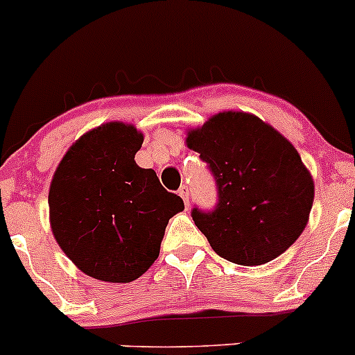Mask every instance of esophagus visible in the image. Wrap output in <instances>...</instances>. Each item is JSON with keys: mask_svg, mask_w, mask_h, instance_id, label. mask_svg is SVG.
Here are the masks:
<instances>
[{"mask_svg": "<svg viewBox=\"0 0 355 355\" xmlns=\"http://www.w3.org/2000/svg\"><path fill=\"white\" fill-rule=\"evenodd\" d=\"M178 196H180V198L184 199L185 208H187V206H189V196H191V194H189V187H187V185H182V187L178 189Z\"/></svg>", "mask_w": 355, "mask_h": 355, "instance_id": "34e87169", "label": "esophagus"}]
</instances>
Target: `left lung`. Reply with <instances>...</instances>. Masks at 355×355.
<instances>
[{
	"label": "left lung",
	"instance_id": "left-lung-1",
	"mask_svg": "<svg viewBox=\"0 0 355 355\" xmlns=\"http://www.w3.org/2000/svg\"><path fill=\"white\" fill-rule=\"evenodd\" d=\"M187 146L216 185V205L191 211L215 253L234 263L261 265L300 237L314 182L279 132L246 112H220L189 132Z\"/></svg>",
	"mask_w": 355,
	"mask_h": 355
}]
</instances>
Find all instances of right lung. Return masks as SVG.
Here are the masks:
<instances>
[{"instance_id": "right-lung-1", "label": "right lung", "mask_w": 355, "mask_h": 355, "mask_svg": "<svg viewBox=\"0 0 355 355\" xmlns=\"http://www.w3.org/2000/svg\"><path fill=\"white\" fill-rule=\"evenodd\" d=\"M144 137L107 123L83 135L50 185V222L64 253L88 276L130 283L159 257L168 220L184 209L154 170L137 166Z\"/></svg>"}]
</instances>
